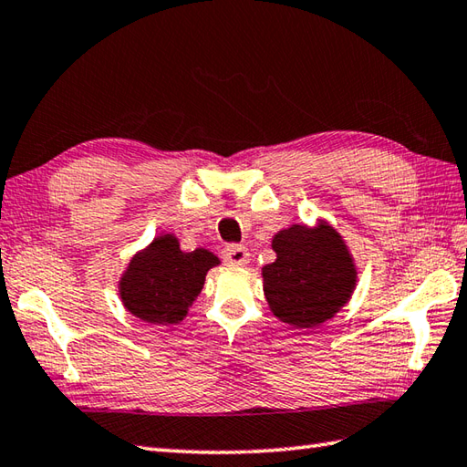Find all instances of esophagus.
<instances>
[{
	"label": "esophagus",
	"instance_id": "1",
	"mask_svg": "<svg viewBox=\"0 0 467 467\" xmlns=\"http://www.w3.org/2000/svg\"><path fill=\"white\" fill-rule=\"evenodd\" d=\"M222 258L225 264L230 265H237V268H242V265H245L247 262H250V252H247V247L244 245H227L225 250L222 252Z\"/></svg>",
	"mask_w": 467,
	"mask_h": 467
}]
</instances>
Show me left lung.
<instances>
[{"instance_id": "8db88e82", "label": "left lung", "mask_w": 467, "mask_h": 467, "mask_svg": "<svg viewBox=\"0 0 467 467\" xmlns=\"http://www.w3.org/2000/svg\"><path fill=\"white\" fill-rule=\"evenodd\" d=\"M275 260L262 268L272 314L294 328H317L353 298L358 270L353 254L327 220L294 223L272 237Z\"/></svg>"}]
</instances>
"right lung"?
<instances>
[{
	"mask_svg": "<svg viewBox=\"0 0 467 467\" xmlns=\"http://www.w3.org/2000/svg\"><path fill=\"white\" fill-rule=\"evenodd\" d=\"M220 264L205 247L183 252L177 235L161 234L129 260L119 278V298L142 322L177 325L203 290L207 272Z\"/></svg>",
	"mask_w": 467,
	"mask_h": 467,
	"instance_id": "obj_1",
	"label": "right lung"
}]
</instances>
